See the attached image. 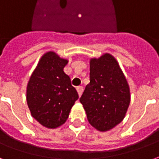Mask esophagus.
Segmentation results:
<instances>
[{"label": "esophagus", "mask_w": 159, "mask_h": 159, "mask_svg": "<svg viewBox=\"0 0 159 159\" xmlns=\"http://www.w3.org/2000/svg\"><path fill=\"white\" fill-rule=\"evenodd\" d=\"M76 90H77V91H78L79 96L80 97L81 95H82V93H83V91H84L83 87H82V86H78V87L76 88Z\"/></svg>", "instance_id": "esophagus-1"}]
</instances>
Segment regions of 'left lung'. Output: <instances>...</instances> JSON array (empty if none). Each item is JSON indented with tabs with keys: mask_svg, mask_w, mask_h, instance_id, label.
<instances>
[{
	"mask_svg": "<svg viewBox=\"0 0 159 159\" xmlns=\"http://www.w3.org/2000/svg\"><path fill=\"white\" fill-rule=\"evenodd\" d=\"M80 102L89 123L99 131H107L122 121L130 102L128 82L114 57L105 53L90 61V83Z\"/></svg>",
	"mask_w": 159,
	"mask_h": 159,
	"instance_id": "obj_1",
	"label": "left lung"
}]
</instances>
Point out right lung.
I'll use <instances>...</instances> for the list:
<instances>
[{
    "mask_svg": "<svg viewBox=\"0 0 159 159\" xmlns=\"http://www.w3.org/2000/svg\"><path fill=\"white\" fill-rule=\"evenodd\" d=\"M68 62L54 52L45 53L28 83L26 100L31 115L46 128L63 125L79 98L69 76L63 71Z\"/></svg>",
    "mask_w": 159,
    "mask_h": 159,
    "instance_id": "right-lung-1",
    "label": "right lung"
}]
</instances>
